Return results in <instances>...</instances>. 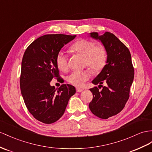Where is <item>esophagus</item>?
<instances>
[{
  "label": "esophagus",
  "instance_id": "obj_1",
  "mask_svg": "<svg viewBox=\"0 0 152 152\" xmlns=\"http://www.w3.org/2000/svg\"><path fill=\"white\" fill-rule=\"evenodd\" d=\"M76 92H81L83 91V89L81 88H78V87H76Z\"/></svg>",
  "mask_w": 152,
  "mask_h": 152
}]
</instances>
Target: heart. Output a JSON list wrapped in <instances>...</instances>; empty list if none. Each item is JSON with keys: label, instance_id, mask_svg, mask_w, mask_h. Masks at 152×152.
I'll return each instance as SVG.
<instances>
[{"label": "heart", "instance_id": "b5f03b06", "mask_svg": "<svg viewBox=\"0 0 152 152\" xmlns=\"http://www.w3.org/2000/svg\"><path fill=\"white\" fill-rule=\"evenodd\" d=\"M73 52L85 57V65L88 66L92 71L98 72L102 71L107 64V53L105 47L87 39H80L71 46ZM56 64L58 69L66 71L69 69L68 58L63 52H60L56 57ZM91 77L88 69L72 72L67 76V81L76 87H82Z\"/></svg>", "mask_w": 152, "mask_h": 152}]
</instances>
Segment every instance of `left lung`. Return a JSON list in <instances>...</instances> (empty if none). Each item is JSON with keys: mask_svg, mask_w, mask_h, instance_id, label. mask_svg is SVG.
Listing matches in <instances>:
<instances>
[{"mask_svg": "<svg viewBox=\"0 0 152 152\" xmlns=\"http://www.w3.org/2000/svg\"><path fill=\"white\" fill-rule=\"evenodd\" d=\"M91 37L99 40L105 47L107 64L92 82L99 86L104 82L106 86L100 91L97 87L90 89L93 95L89 108L97 117L108 119L121 111L130 97L133 83L134 69L129 49L114 34L105 32L103 35L91 33Z\"/></svg>", "mask_w": 152, "mask_h": 152, "instance_id": "1", "label": "left lung"}]
</instances>
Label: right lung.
Listing matches in <instances>:
<instances>
[{"label":"right lung","instance_id":"right-lung-1","mask_svg":"<svg viewBox=\"0 0 152 152\" xmlns=\"http://www.w3.org/2000/svg\"><path fill=\"white\" fill-rule=\"evenodd\" d=\"M76 35L45 34L31 44L23 56L20 85L26 106L39 121L51 124L64 114L75 87L63 84L58 88L50 86L55 77L60 80L56 57L64 45Z\"/></svg>","mask_w":152,"mask_h":152}]
</instances>
